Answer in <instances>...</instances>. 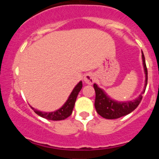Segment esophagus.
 Returning a JSON list of instances; mask_svg holds the SVG:
<instances>
[{"instance_id": "esophagus-1", "label": "esophagus", "mask_w": 159, "mask_h": 159, "mask_svg": "<svg viewBox=\"0 0 159 159\" xmlns=\"http://www.w3.org/2000/svg\"><path fill=\"white\" fill-rule=\"evenodd\" d=\"M95 79H96V78H95L94 74H93L92 72H88V73L86 74L84 78L85 83L87 84H93L94 83Z\"/></svg>"}]
</instances>
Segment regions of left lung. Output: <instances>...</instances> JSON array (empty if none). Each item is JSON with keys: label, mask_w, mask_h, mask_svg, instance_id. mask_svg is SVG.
<instances>
[{"label": "left lung", "mask_w": 159, "mask_h": 159, "mask_svg": "<svg viewBox=\"0 0 159 159\" xmlns=\"http://www.w3.org/2000/svg\"><path fill=\"white\" fill-rule=\"evenodd\" d=\"M142 60H143V65L145 72L146 80L144 89L139 97L137 98L134 101L130 102H116L109 97L105 92L101 88L98 87L97 84H94L93 87L96 92V99H95V107H96V112L100 116L105 119L113 120L117 119L121 116H125V115L130 114L139 105L143 98V94L145 93L146 87L147 85V69L146 65L145 57H144L143 53L142 52Z\"/></svg>", "instance_id": "obj_1"}]
</instances>
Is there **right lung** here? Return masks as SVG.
Listing matches in <instances>:
<instances>
[{
	"label": "right lung",
	"instance_id": "obj_1",
	"mask_svg": "<svg viewBox=\"0 0 159 159\" xmlns=\"http://www.w3.org/2000/svg\"><path fill=\"white\" fill-rule=\"evenodd\" d=\"M82 88V82L80 81L77 85L75 87V88L71 93L70 96H69L68 99L64 105L62 106L61 108L58 109L55 111L53 112H43V111H37L36 109H34V107H31V108L34 111V112L39 116H42V117L45 118V119L50 120H62L66 119L69 117L72 113V110L75 103L76 98H77L78 93Z\"/></svg>",
	"mask_w": 159,
	"mask_h": 159
}]
</instances>
